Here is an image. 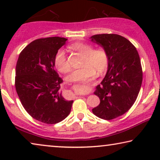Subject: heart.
Segmentation results:
<instances>
[{
	"instance_id": "1",
	"label": "heart",
	"mask_w": 160,
	"mask_h": 160,
	"mask_svg": "<svg viewBox=\"0 0 160 160\" xmlns=\"http://www.w3.org/2000/svg\"><path fill=\"white\" fill-rule=\"evenodd\" d=\"M71 47L76 51L84 56L82 65V68L73 71L67 77V80L71 82H82L94 76L96 71L102 73L106 69L108 63V54L103 49H93L92 46L84 43H74ZM54 63L57 69L62 73L71 71V67L69 64L66 52L63 49H58L54 54Z\"/></svg>"
}]
</instances>
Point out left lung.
<instances>
[{"label": "left lung", "instance_id": "obj_1", "mask_svg": "<svg viewBox=\"0 0 160 160\" xmlns=\"http://www.w3.org/2000/svg\"><path fill=\"white\" fill-rule=\"evenodd\" d=\"M92 41L108 54V71L94 94L100 102L92 113L100 119L111 120L123 115L134 104L143 80V71L136 48L117 34H98Z\"/></svg>", "mask_w": 160, "mask_h": 160}]
</instances>
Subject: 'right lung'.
<instances>
[{"label": "right lung", "instance_id": "right-lung-1", "mask_svg": "<svg viewBox=\"0 0 160 160\" xmlns=\"http://www.w3.org/2000/svg\"><path fill=\"white\" fill-rule=\"evenodd\" d=\"M60 37L36 39L19 54L16 65L15 87L25 111L38 121L58 123L71 112L73 100L60 92L62 79L54 70V57L66 42Z\"/></svg>", "mask_w": 160, "mask_h": 160}]
</instances>
